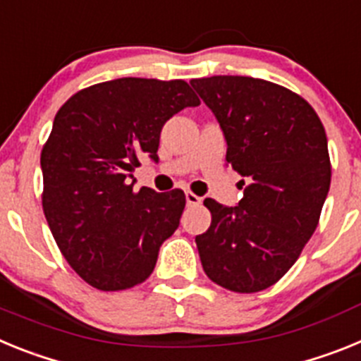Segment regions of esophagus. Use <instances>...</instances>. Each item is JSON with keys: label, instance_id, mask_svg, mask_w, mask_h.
Wrapping results in <instances>:
<instances>
[{"label": "esophagus", "instance_id": "34e87169", "mask_svg": "<svg viewBox=\"0 0 361 361\" xmlns=\"http://www.w3.org/2000/svg\"><path fill=\"white\" fill-rule=\"evenodd\" d=\"M186 202L188 206H197V204L202 202V199L199 195H195V193H191V191H186Z\"/></svg>", "mask_w": 361, "mask_h": 361}]
</instances>
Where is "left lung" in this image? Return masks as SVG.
<instances>
[{
    "label": "left lung",
    "mask_w": 361,
    "mask_h": 361,
    "mask_svg": "<svg viewBox=\"0 0 361 361\" xmlns=\"http://www.w3.org/2000/svg\"><path fill=\"white\" fill-rule=\"evenodd\" d=\"M224 132L226 161L245 180L235 208L206 199L212 226L197 235L204 273L235 293L279 282L320 220L331 186L327 137L295 92L242 75L191 79Z\"/></svg>",
    "instance_id": "obj_1"
}]
</instances>
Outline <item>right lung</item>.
<instances>
[{
  "label": "right lung",
  "mask_w": 361,
  "mask_h": 361,
  "mask_svg": "<svg viewBox=\"0 0 361 361\" xmlns=\"http://www.w3.org/2000/svg\"><path fill=\"white\" fill-rule=\"evenodd\" d=\"M200 101L186 81L123 78L79 90L59 108L41 152L43 212L72 269L101 291L152 275L178 228L184 191H133L142 157L157 162L164 123Z\"/></svg>",
  "instance_id": "add662e5"
}]
</instances>
